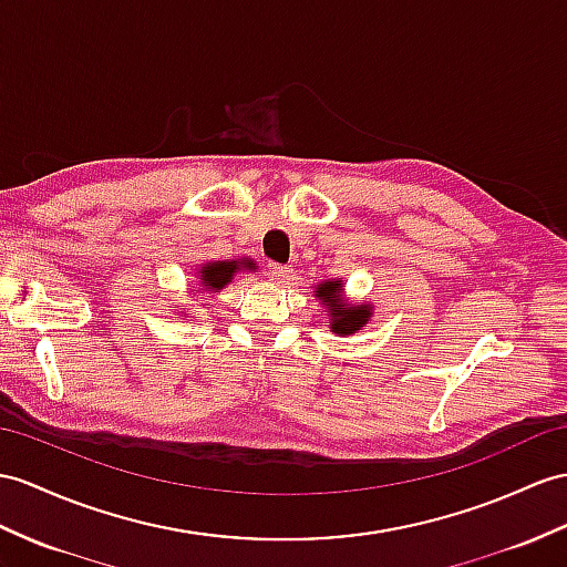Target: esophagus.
<instances>
[{"instance_id": "esophagus-1", "label": "esophagus", "mask_w": 567, "mask_h": 567, "mask_svg": "<svg viewBox=\"0 0 567 567\" xmlns=\"http://www.w3.org/2000/svg\"><path fill=\"white\" fill-rule=\"evenodd\" d=\"M293 276V269L288 265H269L267 267V279L274 284H288Z\"/></svg>"}]
</instances>
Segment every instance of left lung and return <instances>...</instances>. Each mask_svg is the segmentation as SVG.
<instances>
[{
	"label": "left lung",
	"mask_w": 567,
	"mask_h": 567,
	"mask_svg": "<svg viewBox=\"0 0 567 567\" xmlns=\"http://www.w3.org/2000/svg\"><path fill=\"white\" fill-rule=\"evenodd\" d=\"M317 296H320L324 302L322 306H327L329 315L334 317V322H331V329L337 331V334H353L355 329H361L368 317H370V308H349L347 302H341V284L339 281H327V284H320V288L315 291Z\"/></svg>",
	"instance_id": "1"
}]
</instances>
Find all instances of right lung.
I'll list each match as a JSON object with an SVG mask.
<instances>
[{"mask_svg":"<svg viewBox=\"0 0 567 567\" xmlns=\"http://www.w3.org/2000/svg\"><path fill=\"white\" fill-rule=\"evenodd\" d=\"M240 265L243 261H214V265H206L202 269V284L218 293L233 279V274L240 269ZM247 267H250V261H247Z\"/></svg>","mask_w":567,"mask_h":567,"instance_id":"obj_1","label":"right lung"}]
</instances>
